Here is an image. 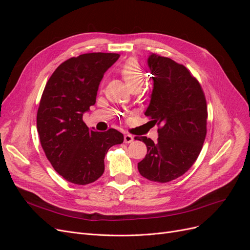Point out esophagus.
Listing matches in <instances>:
<instances>
[{
	"instance_id": "34e87169",
	"label": "esophagus",
	"mask_w": 250,
	"mask_h": 250,
	"mask_svg": "<svg viewBox=\"0 0 250 250\" xmlns=\"http://www.w3.org/2000/svg\"><path fill=\"white\" fill-rule=\"evenodd\" d=\"M124 140H125V143H126V144H129V143H132L133 141H134V137L132 136V135H125V138H124Z\"/></svg>"
}]
</instances>
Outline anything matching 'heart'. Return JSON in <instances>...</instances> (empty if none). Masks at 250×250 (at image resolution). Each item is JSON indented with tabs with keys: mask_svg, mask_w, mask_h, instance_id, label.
I'll list each match as a JSON object with an SVG mask.
<instances>
[{
	"mask_svg": "<svg viewBox=\"0 0 250 250\" xmlns=\"http://www.w3.org/2000/svg\"><path fill=\"white\" fill-rule=\"evenodd\" d=\"M120 75L130 91L135 89L141 90L145 81V75L141 64L135 59L127 60L122 65L120 68Z\"/></svg>",
	"mask_w": 250,
	"mask_h": 250,
	"instance_id": "1",
	"label": "heart"
}]
</instances>
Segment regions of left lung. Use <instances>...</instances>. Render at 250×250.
Instances as JSON below:
<instances>
[{
    "label": "left lung",
    "mask_w": 250,
    "mask_h": 250,
    "mask_svg": "<svg viewBox=\"0 0 250 250\" xmlns=\"http://www.w3.org/2000/svg\"><path fill=\"white\" fill-rule=\"evenodd\" d=\"M148 65L154 88L145 112L158 125V140L136 137L147 146L139 172L155 182H169L185 174L198 159L207 135L208 108L200 82L185 65L152 54Z\"/></svg>",
    "instance_id": "1"
}]
</instances>
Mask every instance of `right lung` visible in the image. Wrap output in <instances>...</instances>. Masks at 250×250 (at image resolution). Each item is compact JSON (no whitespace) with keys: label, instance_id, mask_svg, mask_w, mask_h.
<instances>
[{"label":"right lung","instance_id":"1","mask_svg":"<svg viewBox=\"0 0 250 250\" xmlns=\"http://www.w3.org/2000/svg\"><path fill=\"white\" fill-rule=\"evenodd\" d=\"M118 58L91 52L64 61L48 79L39 102L36 125L42 147L56 171L75 185L97 180L109 148L124 142L114 128L95 132L83 122V113L96 102L104 73Z\"/></svg>","mask_w":250,"mask_h":250}]
</instances>
